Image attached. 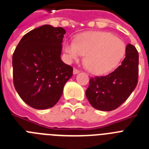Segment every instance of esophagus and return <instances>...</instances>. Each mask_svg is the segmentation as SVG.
I'll list each match as a JSON object with an SVG mask.
<instances>
[{"instance_id": "1", "label": "esophagus", "mask_w": 149, "mask_h": 149, "mask_svg": "<svg viewBox=\"0 0 149 149\" xmlns=\"http://www.w3.org/2000/svg\"><path fill=\"white\" fill-rule=\"evenodd\" d=\"M80 72V71L78 69H77V68H74V70H73V73H74V74H78Z\"/></svg>"}]
</instances>
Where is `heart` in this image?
I'll return each instance as SVG.
<instances>
[{
    "mask_svg": "<svg viewBox=\"0 0 149 149\" xmlns=\"http://www.w3.org/2000/svg\"><path fill=\"white\" fill-rule=\"evenodd\" d=\"M63 51L69 60L85 55L86 68L96 74H103L115 68L126 53V44L120 38L106 31H89L65 41Z\"/></svg>",
    "mask_w": 149,
    "mask_h": 149,
    "instance_id": "1",
    "label": "heart"
}]
</instances>
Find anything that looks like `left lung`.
Instances as JSON below:
<instances>
[{"instance_id":"8db88e82","label":"left lung","mask_w":149,"mask_h":149,"mask_svg":"<svg viewBox=\"0 0 149 149\" xmlns=\"http://www.w3.org/2000/svg\"><path fill=\"white\" fill-rule=\"evenodd\" d=\"M139 53L129 44L126 56L114 72L106 76L91 77L86 96L93 107L101 111H112L130 96L138 83Z\"/></svg>"}]
</instances>
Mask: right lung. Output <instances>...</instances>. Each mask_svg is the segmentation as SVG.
Returning <instances> with one entry per match:
<instances>
[{
    "label": "right lung",
    "mask_w": 149,
    "mask_h": 149,
    "mask_svg": "<svg viewBox=\"0 0 149 149\" xmlns=\"http://www.w3.org/2000/svg\"><path fill=\"white\" fill-rule=\"evenodd\" d=\"M65 31L49 25L24 35L13 55V84L21 99L36 109L58 102L73 68L61 59Z\"/></svg>",
    "instance_id": "obj_1"
}]
</instances>
